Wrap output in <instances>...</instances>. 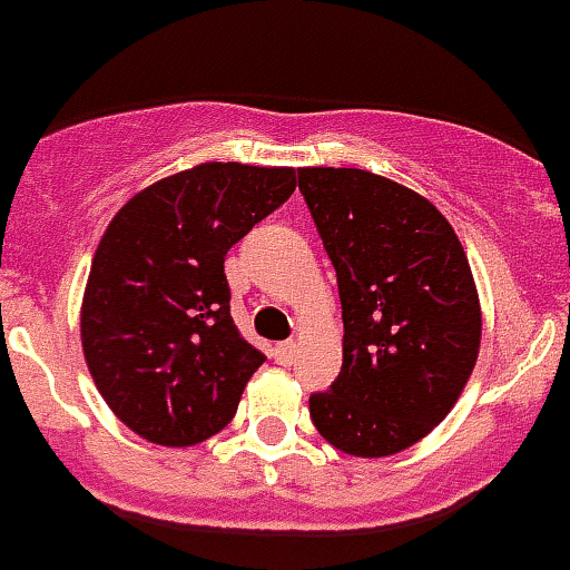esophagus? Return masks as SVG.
<instances>
[{"mask_svg": "<svg viewBox=\"0 0 570 570\" xmlns=\"http://www.w3.org/2000/svg\"><path fill=\"white\" fill-rule=\"evenodd\" d=\"M294 356H297V341H282V344H276V350H273V358L279 364H291Z\"/></svg>", "mask_w": 570, "mask_h": 570, "instance_id": "esophagus-1", "label": "esophagus"}]
</instances>
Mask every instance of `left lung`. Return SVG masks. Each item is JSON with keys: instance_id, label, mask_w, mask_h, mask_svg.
Listing matches in <instances>:
<instances>
[{"instance_id": "left-lung-1", "label": "left lung", "mask_w": 570, "mask_h": 570, "mask_svg": "<svg viewBox=\"0 0 570 570\" xmlns=\"http://www.w3.org/2000/svg\"><path fill=\"white\" fill-rule=\"evenodd\" d=\"M299 190L344 317L338 380L308 397V414L350 456H394L448 417L480 356L465 247L430 199L376 173L303 167Z\"/></svg>"}]
</instances>
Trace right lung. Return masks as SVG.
<instances>
[{
	"label": "right lung",
	"instance_id": "obj_1",
	"mask_svg": "<svg viewBox=\"0 0 570 570\" xmlns=\"http://www.w3.org/2000/svg\"><path fill=\"white\" fill-rule=\"evenodd\" d=\"M297 188L294 167L206 161L173 173L108 223L81 299V350L131 432L190 448L235 417L264 353L229 314L223 262Z\"/></svg>",
	"mask_w": 570,
	"mask_h": 570
}]
</instances>
